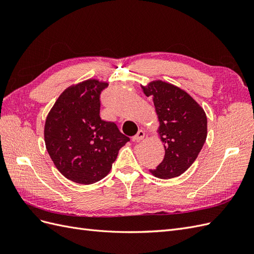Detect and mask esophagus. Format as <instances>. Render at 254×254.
I'll list each match as a JSON object with an SVG mask.
<instances>
[{
  "label": "esophagus",
  "instance_id": "1",
  "mask_svg": "<svg viewBox=\"0 0 254 254\" xmlns=\"http://www.w3.org/2000/svg\"><path fill=\"white\" fill-rule=\"evenodd\" d=\"M144 136H145V132L143 131V130H139V131H137V133L132 137V141L140 142V141H142L144 139Z\"/></svg>",
  "mask_w": 254,
  "mask_h": 254
}]
</instances>
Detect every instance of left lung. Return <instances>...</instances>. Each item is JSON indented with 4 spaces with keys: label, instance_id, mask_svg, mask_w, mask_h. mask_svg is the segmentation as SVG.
I'll return each instance as SVG.
<instances>
[{
    "label": "left lung",
    "instance_id": "left-lung-1",
    "mask_svg": "<svg viewBox=\"0 0 254 254\" xmlns=\"http://www.w3.org/2000/svg\"><path fill=\"white\" fill-rule=\"evenodd\" d=\"M141 88L153 101L158 134L165 149L162 162L149 172L160 179L175 178L194 163L202 149L207 134L205 112L188 92L170 82L153 80Z\"/></svg>",
    "mask_w": 254,
    "mask_h": 254
}]
</instances>
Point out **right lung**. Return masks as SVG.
Returning <instances> with one entry per match:
<instances>
[{"label":"right lung","mask_w":254,"mask_h":254,"mask_svg":"<svg viewBox=\"0 0 254 254\" xmlns=\"http://www.w3.org/2000/svg\"><path fill=\"white\" fill-rule=\"evenodd\" d=\"M108 82L88 79L68 87L49 112L44 142L52 161L66 179L95 183L109 174L129 137L99 117L102 91Z\"/></svg>","instance_id":"obj_1"}]
</instances>
